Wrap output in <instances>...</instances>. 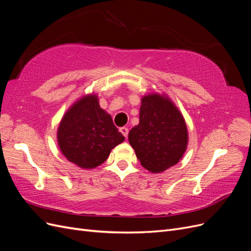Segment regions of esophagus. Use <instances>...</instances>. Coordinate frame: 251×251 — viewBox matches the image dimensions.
<instances>
[{
    "label": "esophagus",
    "instance_id": "esophagus-1",
    "mask_svg": "<svg viewBox=\"0 0 251 251\" xmlns=\"http://www.w3.org/2000/svg\"><path fill=\"white\" fill-rule=\"evenodd\" d=\"M120 132L123 133V135L125 136L126 138L127 137V134H128V128H127L126 126H123V127H120Z\"/></svg>",
    "mask_w": 251,
    "mask_h": 251
}]
</instances>
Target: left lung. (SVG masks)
Segmentation results:
<instances>
[{
    "label": "left lung",
    "instance_id": "1",
    "mask_svg": "<svg viewBox=\"0 0 251 251\" xmlns=\"http://www.w3.org/2000/svg\"><path fill=\"white\" fill-rule=\"evenodd\" d=\"M183 116L168 97L151 94L141 100L139 124L128 133V142L141 165L161 173L179 162L187 147Z\"/></svg>",
    "mask_w": 251,
    "mask_h": 251
}]
</instances>
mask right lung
<instances>
[{"mask_svg": "<svg viewBox=\"0 0 251 251\" xmlns=\"http://www.w3.org/2000/svg\"><path fill=\"white\" fill-rule=\"evenodd\" d=\"M124 140L93 94L81 97L66 112L57 131L62 153L81 169H94L103 163L112 149Z\"/></svg>", "mask_w": 251, "mask_h": 251, "instance_id": "add662e5", "label": "right lung"}]
</instances>
